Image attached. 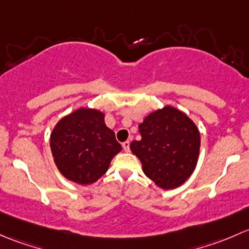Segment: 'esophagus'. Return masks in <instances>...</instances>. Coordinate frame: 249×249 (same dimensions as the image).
I'll return each mask as SVG.
<instances>
[{
	"instance_id": "obj_1",
	"label": "esophagus",
	"mask_w": 249,
	"mask_h": 249,
	"mask_svg": "<svg viewBox=\"0 0 249 249\" xmlns=\"http://www.w3.org/2000/svg\"><path fill=\"white\" fill-rule=\"evenodd\" d=\"M129 145H130V142H124V143H122V147H124V152H129Z\"/></svg>"
}]
</instances>
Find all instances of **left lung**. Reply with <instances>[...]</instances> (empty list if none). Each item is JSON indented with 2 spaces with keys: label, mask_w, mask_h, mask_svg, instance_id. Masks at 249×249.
Masks as SVG:
<instances>
[{
  "label": "left lung",
  "mask_w": 249,
  "mask_h": 249,
  "mask_svg": "<svg viewBox=\"0 0 249 249\" xmlns=\"http://www.w3.org/2000/svg\"><path fill=\"white\" fill-rule=\"evenodd\" d=\"M142 140L130 151L142 171L160 188L175 189L193 174L200 152V132L183 111L165 106L150 112L139 124Z\"/></svg>",
  "instance_id": "8db88e82"
}]
</instances>
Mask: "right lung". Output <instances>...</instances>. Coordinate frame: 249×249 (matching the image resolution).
<instances>
[{"mask_svg": "<svg viewBox=\"0 0 249 249\" xmlns=\"http://www.w3.org/2000/svg\"><path fill=\"white\" fill-rule=\"evenodd\" d=\"M106 114L80 107L63 116L50 134L53 162L61 175L81 186L97 182L121 152L115 133L104 122Z\"/></svg>", "mask_w": 249, "mask_h": 249, "instance_id": "obj_1", "label": "right lung"}]
</instances>
